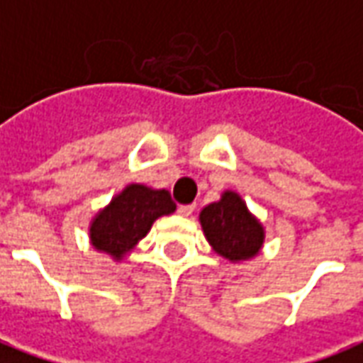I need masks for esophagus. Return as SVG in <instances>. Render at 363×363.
I'll list each match as a JSON object with an SVG mask.
<instances>
[{"label": "esophagus", "instance_id": "1", "mask_svg": "<svg viewBox=\"0 0 363 363\" xmlns=\"http://www.w3.org/2000/svg\"><path fill=\"white\" fill-rule=\"evenodd\" d=\"M194 208H196L194 204H184V206H179V210H177V212L181 213V216H184V218H189V216H192V212H194Z\"/></svg>", "mask_w": 363, "mask_h": 363}]
</instances>
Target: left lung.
<instances>
[{
  "label": "left lung",
  "instance_id": "left-lung-1",
  "mask_svg": "<svg viewBox=\"0 0 363 363\" xmlns=\"http://www.w3.org/2000/svg\"><path fill=\"white\" fill-rule=\"evenodd\" d=\"M200 223L208 243L221 257L247 260L259 255L264 243V229L235 192H223L220 202L206 206L200 212Z\"/></svg>",
  "mask_w": 363,
  "mask_h": 363
}]
</instances>
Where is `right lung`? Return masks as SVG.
<instances>
[{
	"label": "right lung",
	"instance_id": "1",
	"mask_svg": "<svg viewBox=\"0 0 363 363\" xmlns=\"http://www.w3.org/2000/svg\"><path fill=\"white\" fill-rule=\"evenodd\" d=\"M174 208L177 206L167 190L130 184L95 216L89 229L91 243L96 251L108 252L120 260L147 235L153 221L173 213Z\"/></svg>",
	"mask_w": 363,
	"mask_h": 363
}]
</instances>
